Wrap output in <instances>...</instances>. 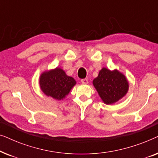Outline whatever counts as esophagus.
<instances>
[{"label": "esophagus", "instance_id": "34e87169", "mask_svg": "<svg viewBox=\"0 0 158 158\" xmlns=\"http://www.w3.org/2000/svg\"><path fill=\"white\" fill-rule=\"evenodd\" d=\"M81 83H83V84H84V85H86V84H88V80L86 79V78L82 79L81 80Z\"/></svg>", "mask_w": 158, "mask_h": 158}]
</instances>
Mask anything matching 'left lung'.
Returning a JSON list of instances; mask_svg holds the SVG:
<instances>
[{
	"label": "left lung",
	"instance_id": "8db88e82",
	"mask_svg": "<svg viewBox=\"0 0 158 158\" xmlns=\"http://www.w3.org/2000/svg\"><path fill=\"white\" fill-rule=\"evenodd\" d=\"M93 84L101 100L107 105L117 102L126 96L129 90L128 80L116 69L110 70L103 68L98 77L94 79Z\"/></svg>",
	"mask_w": 158,
	"mask_h": 158
}]
</instances>
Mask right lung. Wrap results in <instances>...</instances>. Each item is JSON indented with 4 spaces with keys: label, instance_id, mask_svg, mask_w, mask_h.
I'll return each instance as SVG.
<instances>
[{
    "label": "right lung",
    "instance_id": "obj_1",
    "mask_svg": "<svg viewBox=\"0 0 158 158\" xmlns=\"http://www.w3.org/2000/svg\"><path fill=\"white\" fill-rule=\"evenodd\" d=\"M39 83L42 91L47 96L61 101L68 96L76 81L73 77L67 75L62 68H56L43 72Z\"/></svg>",
    "mask_w": 158,
    "mask_h": 158
}]
</instances>
